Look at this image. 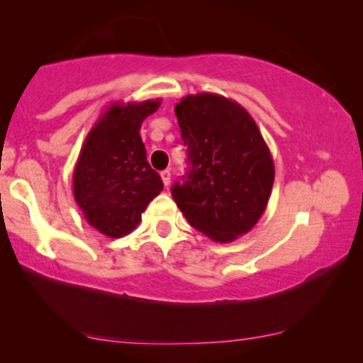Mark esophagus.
<instances>
[{"mask_svg": "<svg viewBox=\"0 0 363 363\" xmlns=\"http://www.w3.org/2000/svg\"><path fill=\"white\" fill-rule=\"evenodd\" d=\"M160 177H162L163 185H165V186L170 185V182H172V172H170V170H163V172L160 173Z\"/></svg>", "mask_w": 363, "mask_h": 363, "instance_id": "obj_1", "label": "esophagus"}]
</instances>
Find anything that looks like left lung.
<instances>
[{
  "label": "left lung",
  "mask_w": 363,
  "mask_h": 363,
  "mask_svg": "<svg viewBox=\"0 0 363 363\" xmlns=\"http://www.w3.org/2000/svg\"><path fill=\"white\" fill-rule=\"evenodd\" d=\"M175 113L190 170L172 188L188 223L216 242L252 230L269 201L274 163L255 118L218 94L186 96Z\"/></svg>",
  "instance_id": "8db88e82"
}]
</instances>
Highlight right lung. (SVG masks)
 I'll list each match as a JSON object with an SVG mask.
<instances>
[{"instance_id": "right-lung-1", "label": "right lung", "mask_w": 363, "mask_h": 363, "mask_svg": "<svg viewBox=\"0 0 363 363\" xmlns=\"http://www.w3.org/2000/svg\"><path fill=\"white\" fill-rule=\"evenodd\" d=\"M160 104V99L111 104L82 143L72 173L74 198L89 225L108 238L135 230L148 203L163 190L140 137L142 122Z\"/></svg>"}]
</instances>
